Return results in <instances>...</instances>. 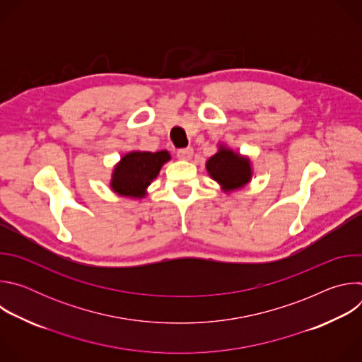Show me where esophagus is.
I'll return each instance as SVG.
<instances>
[{
	"label": "esophagus",
	"instance_id": "esophagus-1",
	"mask_svg": "<svg viewBox=\"0 0 362 362\" xmlns=\"http://www.w3.org/2000/svg\"><path fill=\"white\" fill-rule=\"evenodd\" d=\"M192 156H193V148L192 147L177 150V158L182 159V160H190Z\"/></svg>",
	"mask_w": 362,
	"mask_h": 362
}]
</instances>
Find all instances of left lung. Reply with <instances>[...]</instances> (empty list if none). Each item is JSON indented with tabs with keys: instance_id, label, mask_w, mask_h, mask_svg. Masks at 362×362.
I'll use <instances>...</instances> for the list:
<instances>
[{
	"instance_id": "8db88e82",
	"label": "left lung",
	"mask_w": 362,
	"mask_h": 362,
	"mask_svg": "<svg viewBox=\"0 0 362 362\" xmlns=\"http://www.w3.org/2000/svg\"><path fill=\"white\" fill-rule=\"evenodd\" d=\"M206 170L226 193L247 185L253 175L250 159L225 144H219V150L206 162Z\"/></svg>"
}]
</instances>
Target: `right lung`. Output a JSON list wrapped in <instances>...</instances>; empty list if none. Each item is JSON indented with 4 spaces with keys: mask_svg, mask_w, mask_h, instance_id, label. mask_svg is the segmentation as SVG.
Instances as JSON below:
<instances>
[{
    "mask_svg": "<svg viewBox=\"0 0 362 362\" xmlns=\"http://www.w3.org/2000/svg\"><path fill=\"white\" fill-rule=\"evenodd\" d=\"M170 160L168 150L126 153L115 166L110 189L119 196L141 199L147 194V187L158 177L162 166Z\"/></svg>",
    "mask_w": 362,
    "mask_h": 362,
    "instance_id": "right-lung-1",
    "label": "right lung"
}]
</instances>
